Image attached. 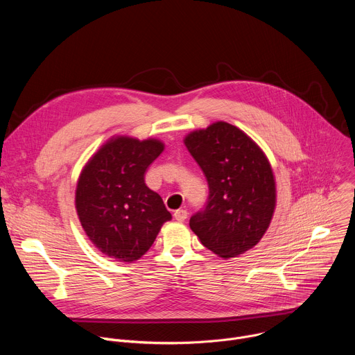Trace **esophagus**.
<instances>
[{
	"label": "esophagus",
	"instance_id": "34e87169",
	"mask_svg": "<svg viewBox=\"0 0 355 355\" xmlns=\"http://www.w3.org/2000/svg\"><path fill=\"white\" fill-rule=\"evenodd\" d=\"M187 216H188L187 209H177V211L174 212V219L178 220V222H184V220L187 219Z\"/></svg>",
	"mask_w": 355,
	"mask_h": 355
}]
</instances>
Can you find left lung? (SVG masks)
Listing matches in <instances>:
<instances>
[{
    "instance_id": "left-lung-1",
    "label": "left lung",
    "mask_w": 355,
    "mask_h": 355,
    "mask_svg": "<svg viewBox=\"0 0 355 355\" xmlns=\"http://www.w3.org/2000/svg\"><path fill=\"white\" fill-rule=\"evenodd\" d=\"M204 171L209 195L189 227L200 243L222 259L254 247L275 209V180L263 150L239 128L216 122L184 140Z\"/></svg>"
}]
</instances>
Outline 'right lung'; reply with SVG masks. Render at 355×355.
Returning a JSON list of instances; mask_svg holds the SVG:
<instances>
[{
	"label": "right lung",
	"instance_id": "add662e5",
	"mask_svg": "<svg viewBox=\"0 0 355 355\" xmlns=\"http://www.w3.org/2000/svg\"><path fill=\"white\" fill-rule=\"evenodd\" d=\"M164 150L156 139L119 136L101 147L81 171L76 209L84 232L105 256L139 260L171 219L162 196L144 182L147 167Z\"/></svg>",
	"mask_w": 355,
	"mask_h": 355
}]
</instances>
